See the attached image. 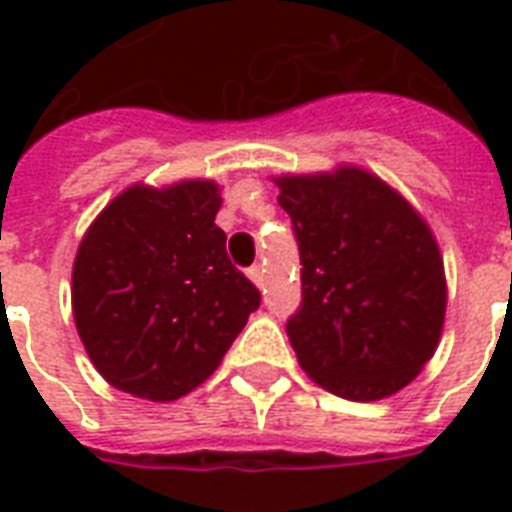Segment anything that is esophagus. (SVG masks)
Listing matches in <instances>:
<instances>
[{
    "instance_id": "1",
    "label": "esophagus",
    "mask_w": 512,
    "mask_h": 512,
    "mask_svg": "<svg viewBox=\"0 0 512 512\" xmlns=\"http://www.w3.org/2000/svg\"><path fill=\"white\" fill-rule=\"evenodd\" d=\"M247 273H249V279L255 281L257 287L265 289V268H263V265H252Z\"/></svg>"
}]
</instances>
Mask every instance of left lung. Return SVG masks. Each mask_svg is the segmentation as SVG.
<instances>
[{
	"label": "left lung",
	"mask_w": 512,
	"mask_h": 512,
	"mask_svg": "<svg viewBox=\"0 0 512 512\" xmlns=\"http://www.w3.org/2000/svg\"><path fill=\"white\" fill-rule=\"evenodd\" d=\"M276 185L303 265V303L287 321L297 361L335 396H393L422 372L444 329V260L428 223L358 167Z\"/></svg>",
	"instance_id": "8db88e82"
}]
</instances>
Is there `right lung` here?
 Masks as SVG:
<instances>
[{
	"mask_svg": "<svg viewBox=\"0 0 512 512\" xmlns=\"http://www.w3.org/2000/svg\"><path fill=\"white\" fill-rule=\"evenodd\" d=\"M220 188L132 185L87 228L71 273L76 332L114 388L175 401L223 361L260 292L225 252Z\"/></svg>",
	"mask_w": 512,
	"mask_h": 512,
	"instance_id": "right-lung-1",
	"label": "right lung"
}]
</instances>
